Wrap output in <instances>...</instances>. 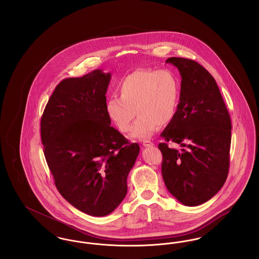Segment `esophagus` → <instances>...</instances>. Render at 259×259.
Here are the masks:
<instances>
[{
    "mask_svg": "<svg viewBox=\"0 0 259 259\" xmlns=\"http://www.w3.org/2000/svg\"><path fill=\"white\" fill-rule=\"evenodd\" d=\"M143 146L144 147H151V146H153V143L149 142V141H144L143 142Z\"/></svg>",
    "mask_w": 259,
    "mask_h": 259,
    "instance_id": "34e87169",
    "label": "esophagus"
}]
</instances>
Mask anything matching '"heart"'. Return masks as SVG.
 <instances>
[{
    "label": "heart",
    "instance_id": "heart-1",
    "mask_svg": "<svg viewBox=\"0 0 259 259\" xmlns=\"http://www.w3.org/2000/svg\"><path fill=\"white\" fill-rule=\"evenodd\" d=\"M119 97L106 101L105 109L111 122L121 132L131 130V138L146 140L158 126L172 122L181 97V84L170 70L141 69L126 75L117 87Z\"/></svg>",
    "mask_w": 259,
    "mask_h": 259
}]
</instances>
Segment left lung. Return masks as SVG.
Here are the masks:
<instances>
[{
	"mask_svg": "<svg viewBox=\"0 0 259 259\" xmlns=\"http://www.w3.org/2000/svg\"><path fill=\"white\" fill-rule=\"evenodd\" d=\"M182 76L176 115L161 137L181 145L182 151L158 145L163 155L162 177L169 192L188 207L213 197L229 169L231 120L221 91L209 72L197 62L171 57Z\"/></svg>",
	"mask_w": 259,
	"mask_h": 259,
	"instance_id": "left-lung-1",
	"label": "left lung"
}]
</instances>
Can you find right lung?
Masks as SVG:
<instances>
[{
  "label": "right lung",
  "instance_id": "right-lung-1",
  "mask_svg": "<svg viewBox=\"0 0 259 259\" xmlns=\"http://www.w3.org/2000/svg\"><path fill=\"white\" fill-rule=\"evenodd\" d=\"M111 73L95 70L56 87L40 120L44 152L55 185L74 208L110 214L127 194L140 152L111 126L105 105Z\"/></svg>",
  "mask_w": 259,
  "mask_h": 259
}]
</instances>
